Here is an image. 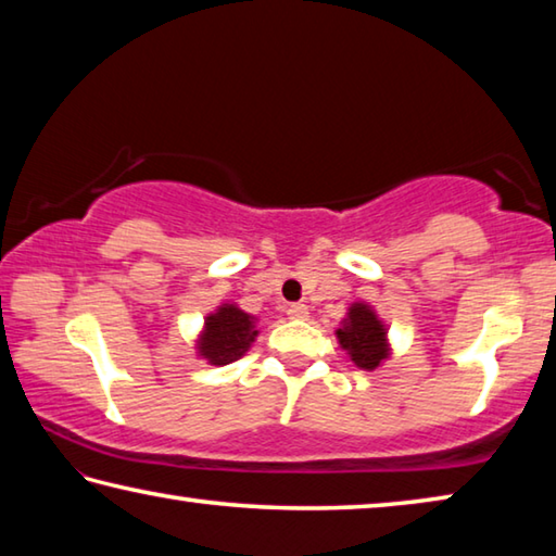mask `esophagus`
<instances>
[{"label": "esophagus", "mask_w": 556, "mask_h": 556, "mask_svg": "<svg viewBox=\"0 0 556 556\" xmlns=\"http://www.w3.org/2000/svg\"><path fill=\"white\" fill-rule=\"evenodd\" d=\"M288 317L290 319H307L309 317V309L303 303H293V305L288 307Z\"/></svg>", "instance_id": "obj_1"}]
</instances>
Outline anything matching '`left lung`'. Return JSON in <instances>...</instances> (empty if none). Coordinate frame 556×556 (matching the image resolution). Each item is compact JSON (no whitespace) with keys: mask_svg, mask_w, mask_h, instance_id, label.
<instances>
[{"mask_svg":"<svg viewBox=\"0 0 556 556\" xmlns=\"http://www.w3.org/2000/svg\"><path fill=\"white\" fill-rule=\"evenodd\" d=\"M337 342L349 354V358L362 371H376L378 366L391 358V342H388V327L374 305L356 300L346 309V317L339 323Z\"/></svg>","mask_w":556,"mask_h":556,"instance_id":"obj_1","label":"left lung"}]
</instances>
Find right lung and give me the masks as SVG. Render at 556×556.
I'll return each mask as SVG.
<instances>
[{
    "label": "right lung",
    "mask_w": 556,
    "mask_h": 556,
    "mask_svg": "<svg viewBox=\"0 0 556 556\" xmlns=\"http://www.w3.org/2000/svg\"><path fill=\"white\" fill-rule=\"evenodd\" d=\"M258 319L243 313L237 303H222L204 317L194 354L212 366H227L249 352L258 337Z\"/></svg>",
    "instance_id": "1"
}]
</instances>
